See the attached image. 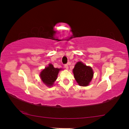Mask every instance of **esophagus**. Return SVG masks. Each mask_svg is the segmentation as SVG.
Instances as JSON below:
<instances>
[{
    "mask_svg": "<svg viewBox=\"0 0 129 129\" xmlns=\"http://www.w3.org/2000/svg\"><path fill=\"white\" fill-rule=\"evenodd\" d=\"M64 67H65V69H68V68H69V67H68V64H65L64 65Z\"/></svg>",
    "mask_w": 129,
    "mask_h": 129,
    "instance_id": "34e87169",
    "label": "esophagus"
}]
</instances>
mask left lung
Listing matches in <instances>:
<instances>
[{"label": "left lung", "instance_id": "1", "mask_svg": "<svg viewBox=\"0 0 129 129\" xmlns=\"http://www.w3.org/2000/svg\"><path fill=\"white\" fill-rule=\"evenodd\" d=\"M73 73L78 84L83 86L88 85L94 74L91 67L86 66L80 61L78 62L75 65Z\"/></svg>", "mask_w": 129, "mask_h": 129}]
</instances>
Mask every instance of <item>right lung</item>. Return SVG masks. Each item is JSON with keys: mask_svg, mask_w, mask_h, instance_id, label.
Masks as SVG:
<instances>
[{"mask_svg": "<svg viewBox=\"0 0 129 129\" xmlns=\"http://www.w3.org/2000/svg\"><path fill=\"white\" fill-rule=\"evenodd\" d=\"M60 70V69L55 68L52 64H49L48 67L42 71L40 75L43 83L48 86L53 85L54 82L57 79Z\"/></svg>", "mask_w": 129, "mask_h": 129, "instance_id": "1", "label": "right lung"}]
</instances>
